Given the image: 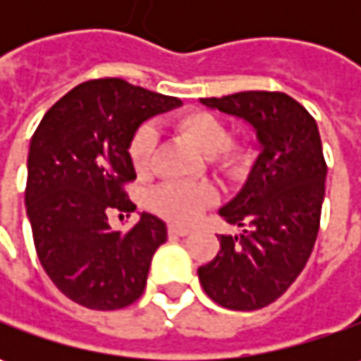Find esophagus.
<instances>
[{
	"instance_id": "esophagus-1",
	"label": "esophagus",
	"mask_w": 361,
	"mask_h": 361,
	"mask_svg": "<svg viewBox=\"0 0 361 361\" xmlns=\"http://www.w3.org/2000/svg\"><path fill=\"white\" fill-rule=\"evenodd\" d=\"M169 233H171L173 237H187L188 233H190V229L180 227V225H171V227H169Z\"/></svg>"
}]
</instances>
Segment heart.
Wrapping results in <instances>:
<instances>
[{
	"mask_svg": "<svg viewBox=\"0 0 361 361\" xmlns=\"http://www.w3.org/2000/svg\"><path fill=\"white\" fill-rule=\"evenodd\" d=\"M173 128L188 138L192 145L207 154L219 173L227 176L241 174L251 162V150L243 142L231 140L225 122L204 110H188L173 118ZM157 148V136L150 126H140L134 132L128 157L134 171L145 176L152 169ZM215 202V190L207 185H185L166 183L150 195V207L169 221L190 223L201 215L207 207Z\"/></svg>",
	"mask_w": 361,
	"mask_h": 361,
	"instance_id": "heart-1",
	"label": "heart"
}]
</instances>
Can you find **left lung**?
<instances>
[{
  "instance_id": "obj_1",
  "label": "left lung",
  "mask_w": 361,
  "mask_h": 361,
  "mask_svg": "<svg viewBox=\"0 0 361 361\" xmlns=\"http://www.w3.org/2000/svg\"><path fill=\"white\" fill-rule=\"evenodd\" d=\"M201 102L247 120L263 148L247 185L221 209L243 233L221 235V251L199 267L215 303L253 312L281 298L312 255L326 195L322 138L312 114L283 92H237Z\"/></svg>"
}]
</instances>
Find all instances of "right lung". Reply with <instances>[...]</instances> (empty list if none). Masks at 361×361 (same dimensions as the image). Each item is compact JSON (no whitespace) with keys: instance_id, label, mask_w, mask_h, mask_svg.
Masks as SVG:
<instances>
[{"instance_id":"obj_1","label":"right lung","mask_w":361,"mask_h":361,"mask_svg":"<svg viewBox=\"0 0 361 361\" xmlns=\"http://www.w3.org/2000/svg\"><path fill=\"white\" fill-rule=\"evenodd\" d=\"M174 106L178 98L122 78L88 80L51 106L32 136L25 209L35 253L63 295L88 310H122L145 291L166 225L142 213L120 235L108 215L136 209L126 192L136 178L128 157L136 128Z\"/></svg>"}]
</instances>
